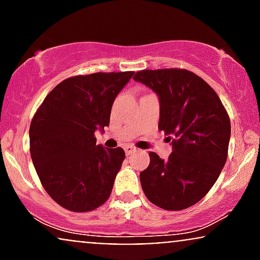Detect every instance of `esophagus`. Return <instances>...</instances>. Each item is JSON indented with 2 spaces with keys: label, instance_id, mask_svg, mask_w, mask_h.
Returning a JSON list of instances; mask_svg holds the SVG:
<instances>
[{
  "label": "esophagus",
  "instance_id": "1",
  "mask_svg": "<svg viewBox=\"0 0 260 260\" xmlns=\"http://www.w3.org/2000/svg\"><path fill=\"white\" fill-rule=\"evenodd\" d=\"M136 150H137V149L132 147V145H127V147H124V151H126L127 155H131L132 153H134Z\"/></svg>",
  "mask_w": 260,
  "mask_h": 260
}]
</instances>
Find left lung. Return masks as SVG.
I'll return each mask as SVG.
<instances>
[{
  "label": "left lung",
  "instance_id": "left-lung-1",
  "mask_svg": "<svg viewBox=\"0 0 260 260\" xmlns=\"http://www.w3.org/2000/svg\"><path fill=\"white\" fill-rule=\"evenodd\" d=\"M157 94L159 129L172 142L168 160L150 151L140 172L144 194L165 210L194 205L214 186L228 159L231 123L210 85L181 68L139 71L133 77Z\"/></svg>",
  "mask_w": 260,
  "mask_h": 260
}]
</instances>
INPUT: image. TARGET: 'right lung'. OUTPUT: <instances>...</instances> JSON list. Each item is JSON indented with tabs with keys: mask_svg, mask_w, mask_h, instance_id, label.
<instances>
[{
	"mask_svg": "<svg viewBox=\"0 0 260 260\" xmlns=\"http://www.w3.org/2000/svg\"><path fill=\"white\" fill-rule=\"evenodd\" d=\"M134 72H99L64 79L49 92L29 128L30 155L41 184L62 208L86 213L109 199L123 162L122 148L96 144L110 124L117 94Z\"/></svg>",
	"mask_w": 260,
	"mask_h": 260,
	"instance_id": "1",
	"label": "right lung"
}]
</instances>
